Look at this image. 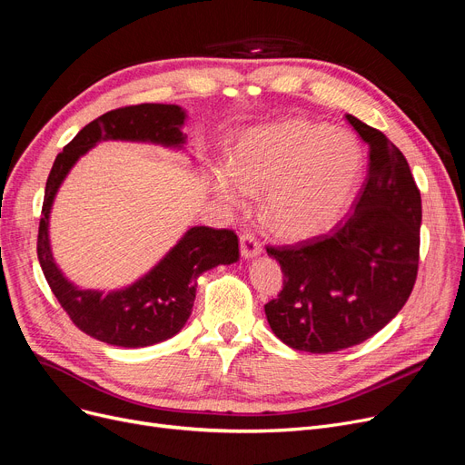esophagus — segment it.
Here are the masks:
<instances>
[{
	"mask_svg": "<svg viewBox=\"0 0 465 465\" xmlns=\"http://www.w3.org/2000/svg\"><path fill=\"white\" fill-rule=\"evenodd\" d=\"M239 249H241V256L245 260H251L262 252V245L258 243V239L252 233L239 235Z\"/></svg>",
	"mask_w": 465,
	"mask_h": 465,
	"instance_id": "1",
	"label": "esophagus"
}]
</instances>
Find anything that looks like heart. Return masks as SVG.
I'll return each mask as SVG.
<instances>
[{"label": "heart", "mask_w": 465, "mask_h": 465, "mask_svg": "<svg viewBox=\"0 0 465 465\" xmlns=\"http://www.w3.org/2000/svg\"><path fill=\"white\" fill-rule=\"evenodd\" d=\"M365 152L348 129L282 119L237 138L230 163L207 173L213 193L232 207L264 194L262 214L282 239H310L334 228L355 197Z\"/></svg>", "instance_id": "1"}]
</instances>
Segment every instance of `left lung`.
<instances>
[{
	"mask_svg": "<svg viewBox=\"0 0 465 465\" xmlns=\"http://www.w3.org/2000/svg\"><path fill=\"white\" fill-rule=\"evenodd\" d=\"M348 121L369 144V174L353 214L332 235L268 247L282 291L264 306L273 334L292 350L332 353L361 344L409 300L420 254L421 197L391 140Z\"/></svg>",
	"mask_w": 465,
	"mask_h": 465,
	"instance_id": "obj_1",
	"label": "left lung"
}]
</instances>
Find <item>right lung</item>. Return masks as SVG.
<instances>
[{
    "instance_id": "right-lung-1",
    "label": "right lung",
    "mask_w": 465,
    "mask_h": 465,
    "mask_svg": "<svg viewBox=\"0 0 465 465\" xmlns=\"http://www.w3.org/2000/svg\"><path fill=\"white\" fill-rule=\"evenodd\" d=\"M186 110L176 104H138L112 110L91 121L58 153L47 178L39 220L37 258L60 306L85 334L119 348H146L184 329L192 315L197 279L216 266L239 260V241L232 230L192 226L157 264L127 287L108 294L82 289L58 268L49 239L54 197L79 157L103 140L157 144L186 150Z\"/></svg>"
}]
</instances>
